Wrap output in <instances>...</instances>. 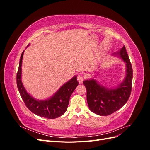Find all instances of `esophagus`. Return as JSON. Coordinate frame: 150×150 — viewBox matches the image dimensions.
Returning <instances> with one entry per match:
<instances>
[{
	"label": "esophagus",
	"instance_id": "34e87169",
	"mask_svg": "<svg viewBox=\"0 0 150 150\" xmlns=\"http://www.w3.org/2000/svg\"><path fill=\"white\" fill-rule=\"evenodd\" d=\"M78 82H79L80 84L83 83V81H84V78H83V77L82 76H81V75H79V76H78Z\"/></svg>",
	"mask_w": 150,
	"mask_h": 150
}]
</instances>
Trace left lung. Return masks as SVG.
Masks as SVG:
<instances>
[{
  "instance_id": "left-lung-1",
  "label": "left lung",
  "mask_w": 150,
  "mask_h": 150,
  "mask_svg": "<svg viewBox=\"0 0 150 150\" xmlns=\"http://www.w3.org/2000/svg\"><path fill=\"white\" fill-rule=\"evenodd\" d=\"M112 56L120 58L125 63L126 74L121 83L115 88H108L94 78L83 81L87 91L89 110L99 116L110 115L123 106L128 100L132 88L133 69L125 46Z\"/></svg>"
}]
</instances>
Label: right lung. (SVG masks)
Here are the masks:
<instances>
[{"mask_svg": "<svg viewBox=\"0 0 150 150\" xmlns=\"http://www.w3.org/2000/svg\"><path fill=\"white\" fill-rule=\"evenodd\" d=\"M24 52V51L22 52L19 61L17 74V86L26 106L34 114L49 119H55L64 115L67 109L71 94L79 84L77 76H74L62 84L52 96L39 100L27 91L22 82V63Z\"/></svg>", "mask_w": 150, "mask_h": 150, "instance_id": "1", "label": "right lung"}]
</instances>
